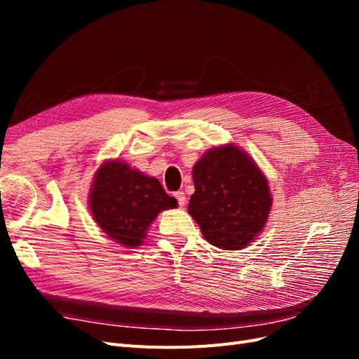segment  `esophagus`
<instances>
[{
    "label": "esophagus",
    "instance_id": "1",
    "mask_svg": "<svg viewBox=\"0 0 359 359\" xmlns=\"http://www.w3.org/2000/svg\"><path fill=\"white\" fill-rule=\"evenodd\" d=\"M173 196L177 198V201H178V205H180V206H184V205H186V193H184V191H177L175 194H173Z\"/></svg>",
    "mask_w": 359,
    "mask_h": 359
}]
</instances>
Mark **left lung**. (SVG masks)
Segmentation results:
<instances>
[{
    "instance_id": "8db88e82",
    "label": "left lung",
    "mask_w": 359,
    "mask_h": 359,
    "mask_svg": "<svg viewBox=\"0 0 359 359\" xmlns=\"http://www.w3.org/2000/svg\"><path fill=\"white\" fill-rule=\"evenodd\" d=\"M189 214L210 244L240 250L262 232L273 206L268 180L245 151L215 147L194 163Z\"/></svg>"
}]
</instances>
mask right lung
Masks as SVG:
<instances>
[{
  "label": "right lung",
  "instance_id": "add662e5",
  "mask_svg": "<svg viewBox=\"0 0 359 359\" xmlns=\"http://www.w3.org/2000/svg\"><path fill=\"white\" fill-rule=\"evenodd\" d=\"M88 203L100 229L127 248L142 245L158 212L178 205L158 180L119 160H107L97 169Z\"/></svg>",
  "mask_w": 359,
  "mask_h": 359
}]
</instances>
